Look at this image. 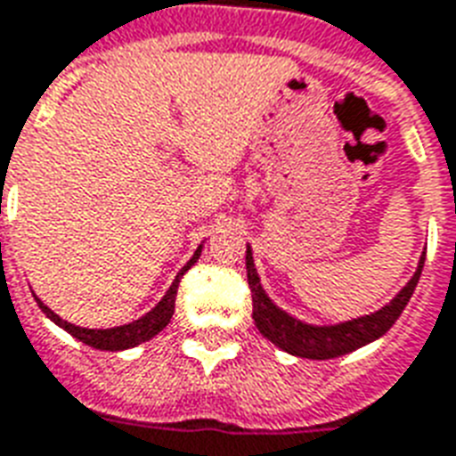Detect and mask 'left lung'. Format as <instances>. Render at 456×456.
Here are the masks:
<instances>
[{
    "instance_id": "obj_1",
    "label": "left lung",
    "mask_w": 456,
    "mask_h": 456,
    "mask_svg": "<svg viewBox=\"0 0 456 456\" xmlns=\"http://www.w3.org/2000/svg\"><path fill=\"white\" fill-rule=\"evenodd\" d=\"M423 263H426V251L419 258V267H416L411 280L404 284V289L399 291L390 304L382 305L380 311L337 322V325H311V322L298 321L287 311H282L277 304H273V298L267 297L263 284H260L251 246H246V274H248V287H251L253 321H256L260 335L267 337L274 346H280L282 352L291 354V356L315 361L337 359V356L356 352L361 346L375 342L378 337L385 335L397 322V318L409 304V298H411L413 289H416V284H419Z\"/></svg>"
}]
</instances>
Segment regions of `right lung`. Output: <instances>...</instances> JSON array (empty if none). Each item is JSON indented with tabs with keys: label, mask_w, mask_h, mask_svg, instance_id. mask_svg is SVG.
Returning <instances> with one entry per match:
<instances>
[{
	"label": "right lung",
	"mask_w": 456,
	"mask_h": 456,
	"mask_svg": "<svg viewBox=\"0 0 456 456\" xmlns=\"http://www.w3.org/2000/svg\"><path fill=\"white\" fill-rule=\"evenodd\" d=\"M200 251H203V243L196 248L193 258H191L182 270H179V274H176V280L172 282V287L167 289L165 297L159 298V304L155 305L152 311L145 313L143 318L128 322V325H119V328H107V330L78 328V325H74V322H66L64 318H59L57 313L52 311V308H47V305H45L37 297H35V301H37L40 311H43L45 315L54 322V325L64 328L66 332H69V335H74L78 342L88 344V346H93V349H102V352H124V349H131V346H135V344L148 342V339H152V337L159 335V332L167 328V322L172 321V315H174V301H176V291H179V280H182V274L186 273L193 263H196Z\"/></svg>",
	"instance_id": "1"
}]
</instances>
